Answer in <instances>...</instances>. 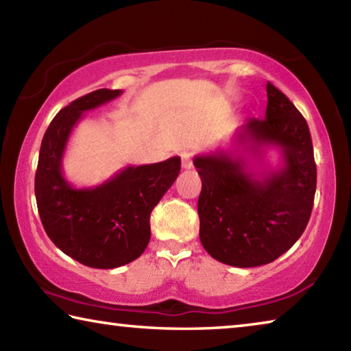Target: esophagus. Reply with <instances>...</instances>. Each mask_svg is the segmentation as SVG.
<instances>
[{"instance_id": "esophagus-1", "label": "esophagus", "mask_w": 351, "mask_h": 351, "mask_svg": "<svg viewBox=\"0 0 351 351\" xmlns=\"http://www.w3.org/2000/svg\"><path fill=\"white\" fill-rule=\"evenodd\" d=\"M181 164H182V169H192L193 167V154L190 152H184L181 154Z\"/></svg>"}]
</instances>
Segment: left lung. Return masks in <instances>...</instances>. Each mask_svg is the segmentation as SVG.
Listing matches in <instances>:
<instances>
[{
  "mask_svg": "<svg viewBox=\"0 0 351 351\" xmlns=\"http://www.w3.org/2000/svg\"><path fill=\"white\" fill-rule=\"evenodd\" d=\"M261 119H247L237 144L254 154L278 147L283 165L260 173L235 153L195 156L203 189L198 198L199 240L213 258L237 268H254L280 257L304 234L316 193V162L305 117L268 82Z\"/></svg>",
  "mask_w": 351,
  "mask_h": 351,
  "instance_id": "left-lung-1",
  "label": "left lung"
}]
</instances>
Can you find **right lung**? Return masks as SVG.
Wrapping results in <instances>:
<instances>
[{
    "label": "right lung",
    "instance_id": "1",
    "mask_svg": "<svg viewBox=\"0 0 351 351\" xmlns=\"http://www.w3.org/2000/svg\"><path fill=\"white\" fill-rule=\"evenodd\" d=\"M97 90L58 111L40 147L35 198L46 234L71 258L97 269L130 263L150 241V213L180 175L181 158L130 165L97 187L74 189L62 173L63 153L83 111L119 97Z\"/></svg>",
    "mask_w": 351,
    "mask_h": 351
}]
</instances>
